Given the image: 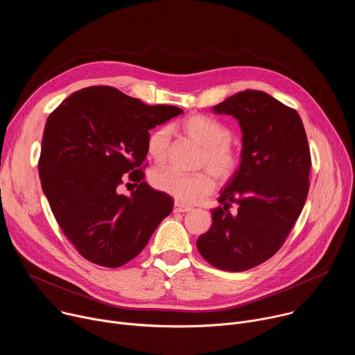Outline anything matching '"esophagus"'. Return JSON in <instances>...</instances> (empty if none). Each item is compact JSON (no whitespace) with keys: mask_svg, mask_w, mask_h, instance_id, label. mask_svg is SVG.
<instances>
[{"mask_svg":"<svg viewBox=\"0 0 355 355\" xmlns=\"http://www.w3.org/2000/svg\"><path fill=\"white\" fill-rule=\"evenodd\" d=\"M191 209H192L191 207L182 205V204H180V202H175V204H174V212H178V214H182V212H189Z\"/></svg>","mask_w":355,"mask_h":355,"instance_id":"1","label":"esophagus"}]
</instances>
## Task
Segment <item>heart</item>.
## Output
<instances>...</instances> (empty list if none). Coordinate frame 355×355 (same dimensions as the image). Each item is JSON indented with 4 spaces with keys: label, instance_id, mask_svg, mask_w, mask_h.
Here are the masks:
<instances>
[{
    "label": "heart",
    "instance_id": "heart-1",
    "mask_svg": "<svg viewBox=\"0 0 355 355\" xmlns=\"http://www.w3.org/2000/svg\"><path fill=\"white\" fill-rule=\"evenodd\" d=\"M181 130L202 148L199 167L208 171L182 174L171 167L156 168L150 174V182L156 189L166 192L182 204H193L207 196L215 188V180L229 182L240 170L243 163L241 150L234 146L232 130L222 122L195 114L180 123ZM171 133L168 128H157L147 137V155L156 163H164L170 151Z\"/></svg>",
    "mask_w": 355,
    "mask_h": 355
}]
</instances>
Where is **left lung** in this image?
Returning a JSON list of instances; mask_svg holds the SVG:
<instances>
[{
  "label": "left lung",
  "instance_id": "8db88e82",
  "mask_svg": "<svg viewBox=\"0 0 355 355\" xmlns=\"http://www.w3.org/2000/svg\"><path fill=\"white\" fill-rule=\"evenodd\" d=\"M212 111L239 121L243 163L196 247L214 267L239 272L271 259L291 233L309 192L311 150L297 112L267 92H237Z\"/></svg>",
  "mask_w": 355,
  "mask_h": 355
}]
</instances>
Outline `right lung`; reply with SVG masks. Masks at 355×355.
<instances>
[{"mask_svg": "<svg viewBox=\"0 0 355 355\" xmlns=\"http://www.w3.org/2000/svg\"><path fill=\"white\" fill-rule=\"evenodd\" d=\"M180 114L95 85L73 92L49 115L37 164L42 189L85 260L108 268L129 263L171 214L173 199L150 188L140 167L148 130ZM129 180L137 189L126 197L120 185Z\"/></svg>", "mask_w": 355, "mask_h": 355, "instance_id": "right-lung-1", "label": "right lung"}]
</instances>
